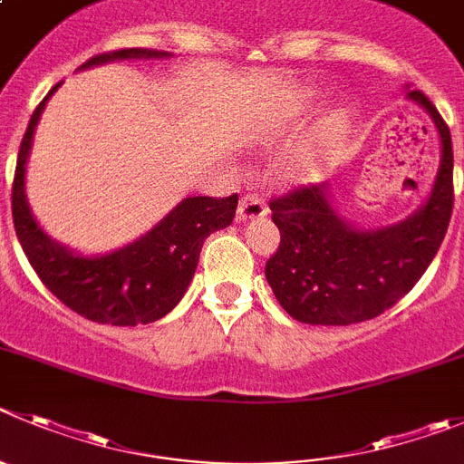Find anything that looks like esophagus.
<instances>
[{
  "label": "esophagus",
  "instance_id": "esophagus-1",
  "mask_svg": "<svg viewBox=\"0 0 464 464\" xmlns=\"http://www.w3.org/2000/svg\"><path fill=\"white\" fill-rule=\"evenodd\" d=\"M266 216V202L262 195L248 193L239 202V220H257Z\"/></svg>",
  "mask_w": 464,
  "mask_h": 464
}]
</instances>
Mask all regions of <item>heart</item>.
<instances>
[{
  "label": "heart",
  "instance_id": "b5f03b06",
  "mask_svg": "<svg viewBox=\"0 0 464 464\" xmlns=\"http://www.w3.org/2000/svg\"><path fill=\"white\" fill-rule=\"evenodd\" d=\"M334 130H335V121H329V124L322 126V129L317 130L315 140H313V151H320L322 147H326V142H329V140H331Z\"/></svg>",
  "mask_w": 464,
  "mask_h": 464
}]
</instances>
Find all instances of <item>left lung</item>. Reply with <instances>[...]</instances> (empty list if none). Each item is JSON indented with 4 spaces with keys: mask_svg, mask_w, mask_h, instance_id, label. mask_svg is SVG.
Masks as SVG:
<instances>
[{
    "mask_svg": "<svg viewBox=\"0 0 464 464\" xmlns=\"http://www.w3.org/2000/svg\"><path fill=\"white\" fill-rule=\"evenodd\" d=\"M405 92L426 110L440 135L437 177L414 214L398 223L361 227L340 216L329 181L296 188L269 204L280 246L265 276L296 322L347 326L382 315L419 283L444 241L453 211L451 133L423 93Z\"/></svg>",
    "mask_w": 464,
    "mask_h": 464,
    "instance_id": "8db88e82",
    "label": "left lung"
}]
</instances>
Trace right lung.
Returning <instances> with one entry per match:
<instances>
[{"mask_svg":"<svg viewBox=\"0 0 464 464\" xmlns=\"http://www.w3.org/2000/svg\"><path fill=\"white\" fill-rule=\"evenodd\" d=\"M169 57L172 53L129 48L99 54L78 71L121 59ZM62 84H54L34 110L20 144L11 195L13 225L20 246L45 287L78 315L112 326H135L160 320L188 290L204 239L235 220L239 198H184L149 232L110 253L87 255L53 239L32 214L24 181L36 126L48 101Z\"/></svg>","mask_w":464,"mask_h":464,"instance_id":"1","label":"right lung"}]
</instances>
